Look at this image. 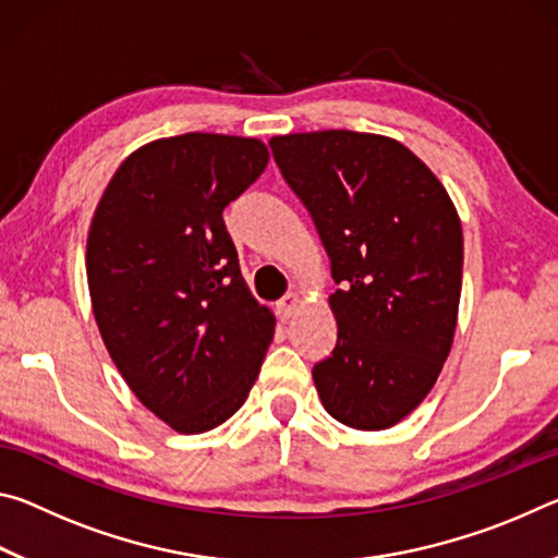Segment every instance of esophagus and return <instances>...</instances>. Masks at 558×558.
I'll use <instances>...</instances> for the list:
<instances>
[{
  "mask_svg": "<svg viewBox=\"0 0 558 558\" xmlns=\"http://www.w3.org/2000/svg\"><path fill=\"white\" fill-rule=\"evenodd\" d=\"M300 307V295L298 292H288L286 298H280L276 302V313L280 319H290L292 315H295V310Z\"/></svg>",
  "mask_w": 558,
  "mask_h": 558,
  "instance_id": "esophagus-1",
  "label": "esophagus"
}]
</instances>
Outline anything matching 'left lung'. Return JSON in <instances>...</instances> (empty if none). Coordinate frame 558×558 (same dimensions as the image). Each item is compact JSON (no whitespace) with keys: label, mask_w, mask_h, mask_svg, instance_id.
<instances>
[{"label":"left lung","mask_w":558,"mask_h":558,"mask_svg":"<svg viewBox=\"0 0 558 558\" xmlns=\"http://www.w3.org/2000/svg\"><path fill=\"white\" fill-rule=\"evenodd\" d=\"M270 149L337 282V344L313 366L319 399L349 428H391L426 399L450 354L462 286L456 206L391 137L295 132Z\"/></svg>","instance_id":"obj_1"}]
</instances>
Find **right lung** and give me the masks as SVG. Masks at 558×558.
<instances>
[{"label": "right lung", "mask_w": 558, "mask_h": 558, "mask_svg": "<svg viewBox=\"0 0 558 558\" xmlns=\"http://www.w3.org/2000/svg\"><path fill=\"white\" fill-rule=\"evenodd\" d=\"M256 137L186 132L132 153L93 214V315L122 379L169 428L204 433L241 409L276 317L241 276L223 209L263 174Z\"/></svg>", "instance_id": "1"}]
</instances>
